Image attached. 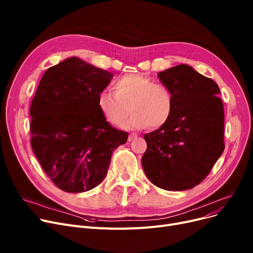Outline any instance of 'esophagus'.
<instances>
[{
	"label": "esophagus",
	"instance_id": "esophagus-1",
	"mask_svg": "<svg viewBox=\"0 0 253 253\" xmlns=\"http://www.w3.org/2000/svg\"><path fill=\"white\" fill-rule=\"evenodd\" d=\"M136 137H137V134H135V133H130L129 136H128V141H132V140H133V139L136 138Z\"/></svg>",
	"mask_w": 253,
	"mask_h": 253
}]
</instances>
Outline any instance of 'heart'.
Wrapping results in <instances>:
<instances>
[{
  "instance_id": "heart-1",
  "label": "heart",
  "mask_w": 253,
  "mask_h": 253,
  "mask_svg": "<svg viewBox=\"0 0 253 253\" xmlns=\"http://www.w3.org/2000/svg\"><path fill=\"white\" fill-rule=\"evenodd\" d=\"M97 108L109 123L121 125L132 113L126 129L156 130L173 114L174 98L162 83L139 74H127L114 82V91L105 89L97 95Z\"/></svg>"
}]
</instances>
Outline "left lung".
<instances>
[{
  "instance_id": "left-lung-1",
  "label": "left lung",
  "mask_w": 253,
  "mask_h": 253,
  "mask_svg": "<svg viewBox=\"0 0 253 253\" xmlns=\"http://www.w3.org/2000/svg\"><path fill=\"white\" fill-rule=\"evenodd\" d=\"M172 93L174 110L161 128L144 134L141 164L158 188L185 191L209 174L224 150L223 104L212 79L187 64L158 74Z\"/></svg>"
}]
</instances>
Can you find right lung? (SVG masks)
Here are the masks:
<instances>
[{
    "mask_svg": "<svg viewBox=\"0 0 253 253\" xmlns=\"http://www.w3.org/2000/svg\"><path fill=\"white\" fill-rule=\"evenodd\" d=\"M114 74L78 57L43 75L31 104V144L45 173L60 190L82 193L104 179L112 154L127 141L97 108Z\"/></svg>",
    "mask_w": 253,
    "mask_h": 253,
    "instance_id": "1",
    "label": "right lung"
}]
</instances>
